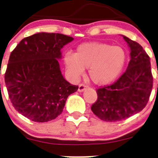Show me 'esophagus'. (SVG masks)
Here are the masks:
<instances>
[{"label":"esophagus","instance_id":"34e87169","mask_svg":"<svg viewBox=\"0 0 158 158\" xmlns=\"http://www.w3.org/2000/svg\"><path fill=\"white\" fill-rule=\"evenodd\" d=\"M85 89H86V85H85V84L81 83L79 85V89H78V91H79V92H82V91L85 90Z\"/></svg>","mask_w":158,"mask_h":158}]
</instances>
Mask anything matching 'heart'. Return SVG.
Wrapping results in <instances>:
<instances>
[{
    "mask_svg": "<svg viewBox=\"0 0 158 158\" xmlns=\"http://www.w3.org/2000/svg\"><path fill=\"white\" fill-rule=\"evenodd\" d=\"M126 60L122 47L101 42L81 44L74 54L68 52L64 56L66 69L73 78L79 77L89 69V78L97 85H107L117 79Z\"/></svg>",
    "mask_w": 158,
    "mask_h": 158,
    "instance_id": "heart-1",
    "label": "heart"
}]
</instances>
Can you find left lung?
<instances>
[{"label":"left lung","mask_w":158,"mask_h":158,"mask_svg":"<svg viewBox=\"0 0 158 158\" xmlns=\"http://www.w3.org/2000/svg\"><path fill=\"white\" fill-rule=\"evenodd\" d=\"M131 49L126 71L111 85L96 89L92 112L105 122H119L137 114L148 104L153 88L150 57L138 43L123 36Z\"/></svg>","instance_id":"obj_1"}]
</instances>
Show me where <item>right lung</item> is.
Instances as JSON below:
<instances>
[{"mask_svg":"<svg viewBox=\"0 0 158 158\" xmlns=\"http://www.w3.org/2000/svg\"><path fill=\"white\" fill-rule=\"evenodd\" d=\"M73 38L61 33H38L22 40L11 52L4 74L14 109L30 120L47 122L63 111L79 86L63 78L58 60Z\"/></svg>","mask_w":158,"mask_h":158,"instance_id":"add662e5","label":"right lung"}]
</instances>
